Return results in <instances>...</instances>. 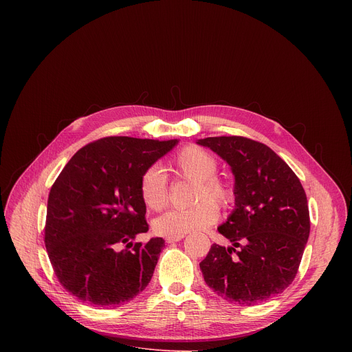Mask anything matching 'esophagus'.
<instances>
[{
    "instance_id": "34e87169",
    "label": "esophagus",
    "mask_w": 352,
    "mask_h": 352,
    "mask_svg": "<svg viewBox=\"0 0 352 352\" xmlns=\"http://www.w3.org/2000/svg\"><path fill=\"white\" fill-rule=\"evenodd\" d=\"M184 238V235H174V236H166V242L173 243V242H178Z\"/></svg>"
}]
</instances>
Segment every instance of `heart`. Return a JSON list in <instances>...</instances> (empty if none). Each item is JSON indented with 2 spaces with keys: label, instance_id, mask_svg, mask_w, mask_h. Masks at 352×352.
I'll use <instances>...</instances> for the list:
<instances>
[{
  "label": "heart",
  "instance_id": "heart-1",
  "mask_svg": "<svg viewBox=\"0 0 352 352\" xmlns=\"http://www.w3.org/2000/svg\"><path fill=\"white\" fill-rule=\"evenodd\" d=\"M175 177L193 182L192 204L188 209L170 210L155 221L159 235L174 236L186 232L205 230L213 226L220 216L217 204L223 209L230 208L235 200L234 186L217 177L219 163L205 150L195 144L182 147L171 160ZM139 193L150 210H163L168 204V179L159 166L144 170L139 181Z\"/></svg>",
  "mask_w": 352,
  "mask_h": 352
}]
</instances>
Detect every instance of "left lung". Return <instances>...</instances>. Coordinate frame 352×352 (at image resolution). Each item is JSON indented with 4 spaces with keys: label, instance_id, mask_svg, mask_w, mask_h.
<instances>
[{
    "label": "left lung",
    "instance_id": "obj_1",
    "mask_svg": "<svg viewBox=\"0 0 352 352\" xmlns=\"http://www.w3.org/2000/svg\"><path fill=\"white\" fill-rule=\"evenodd\" d=\"M235 175V209L217 230L232 246L213 243L200 262L206 284L228 302L254 305L295 278L311 220L299 178L273 150L243 136L199 139Z\"/></svg>",
    "mask_w": 352,
    "mask_h": 352
}]
</instances>
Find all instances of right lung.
<instances>
[{
  "mask_svg": "<svg viewBox=\"0 0 352 352\" xmlns=\"http://www.w3.org/2000/svg\"><path fill=\"white\" fill-rule=\"evenodd\" d=\"M177 142L102 138L79 148L53 184L44 243L58 281L83 302L116 308L152 280L164 239L132 243L148 230L139 181Z\"/></svg>",
  "mask_w": 352,
  "mask_h": 352,
  "instance_id": "obj_1",
  "label": "right lung"
}]
</instances>
